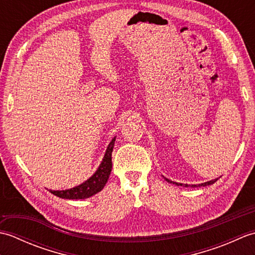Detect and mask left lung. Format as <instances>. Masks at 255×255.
<instances>
[{"label":"left lung","instance_id":"8db88e82","mask_svg":"<svg viewBox=\"0 0 255 255\" xmlns=\"http://www.w3.org/2000/svg\"><path fill=\"white\" fill-rule=\"evenodd\" d=\"M165 180L169 182V183H173V184H175V185H180V186H183V184H181V183H174V182H172V181H170V180H167V178H165ZM217 180L218 178H216V180H211V181H209V182H206V183H202V184H198V185H192V187H198V186H207V185H211V184H214L215 182H217ZM188 185L187 184H185V187H187Z\"/></svg>","mask_w":255,"mask_h":255}]
</instances>
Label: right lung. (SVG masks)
Segmentation results:
<instances>
[{
    "label": "right lung",
    "instance_id": "right-lung-1",
    "mask_svg": "<svg viewBox=\"0 0 255 255\" xmlns=\"http://www.w3.org/2000/svg\"><path fill=\"white\" fill-rule=\"evenodd\" d=\"M115 139L114 138L111 143L108 144L106 153L104 155L102 163L99 169L94 173L93 176H91L88 181L81 184L79 186H75L73 188L66 189V191H51L56 196L60 198L66 199H84L93 196L96 193L101 192L104 188L105 184L107 183L108 177L111 175L112 171V152L114 148V143H115Z\"/></svg>",
    "mask_w": 255,
    "mask_h": 255
}]
</instances>
